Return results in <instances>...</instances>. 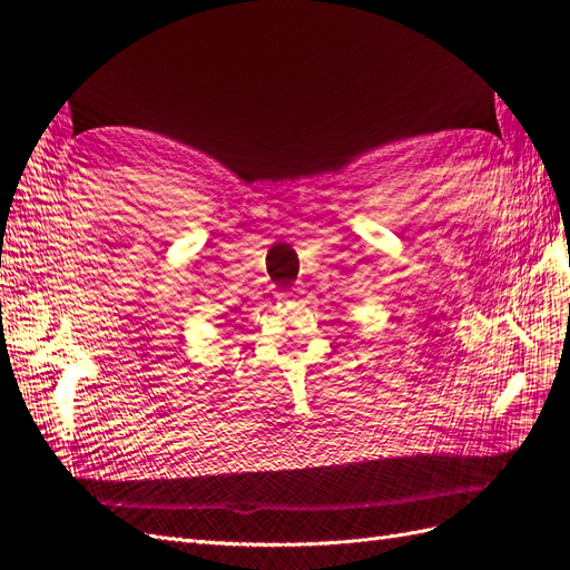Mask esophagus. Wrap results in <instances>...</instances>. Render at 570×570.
Here are the masks:
<instances>
[{"label": "esophagus", "instance_id": "esophagus-1", "mask_svg": "<svg viewBox=\"0 0 570 570\" xmlns=\"http://www.w3.org/2000/svg\"><path fill=\"white\" fill-rule=\"evenodd\" d=\"M289 295H293V293H289Z\"/></svg>", "mask_w": 570, "mask_h": 570}]
</instances>
